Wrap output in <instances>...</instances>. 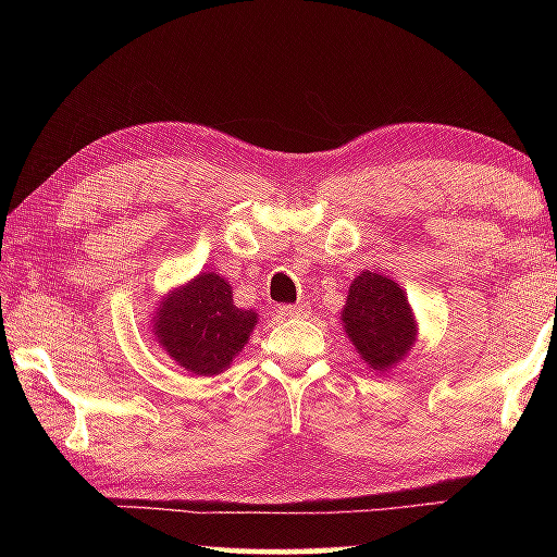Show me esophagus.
Segmentation results:
<instances>
[{"instance_id":"esophagus-1","label":"esophagus","mask_w":557,"mask_h":557,"mask_svg":"<svg viewBox=\"0 0 557 557\" xmlns=\"http://www.w3.org/2000/svg\"><path fill=\"white\" fill-rule=\"evenodd\" d=\"M277 312L282 317H305L307 314V305H285V307H280Z\"/></svg>"}]
</instances>
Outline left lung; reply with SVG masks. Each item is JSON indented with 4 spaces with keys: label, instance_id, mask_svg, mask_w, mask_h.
Returning <instances> with one entry per match:
<instances>
[{
    "label": "left lung",
    "instance_id": "8db88e82",
    "mask_svg": "<svg viewBox=\"0 0 557 557\" xmlns=\"http://www.w3.org/2000/svg\"><path fill=\"white\" fill-rule=\"evenodd\" d=\"M342 326L356 354L375 373L395 369L418 342V322L405 289L371 270L358 272L348 287Z\"/></svg>",
    "mask_w": 557,
    "mask_h": 557
}]
</instances>
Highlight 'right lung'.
<instances>
[{"mask_svg":"<svg viewBox=\"0 0 557 557\" xmlns=\"http://www.w3.org/2000/svg\"><path fill=\"white\" fill-rule=\"evenodd\" d=\"M256 324L258 312L235 307L233 287L215 272H199L169 289L149 319L159 348L194 375H219L228 369Z\"/></svg>","mask_w":557,"mask_h":557,"instance_id":"1","label":"right lung"}]
</instances>
